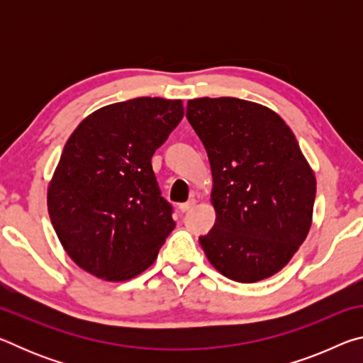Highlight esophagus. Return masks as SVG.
Here are the masks:
<instances>
[{"label": "esophagus", "mask_w": 363, "mask_h": 363, "mask_svg": "<svg viewBox=\"0 0 363 363\" xmlns=\"http://www.w3.org/2000/svg\"><path fill=\"white\" fill-rule=\"evenodd\" d=\"M195 203H196V200L195 199H190L189 201H186V203H181L179 205V211L181 213H187V211L192 210V208L195 206Z\"/></svg>", "instance_id": "1"}]
</instances>
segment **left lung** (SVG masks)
Wrapping results in <instances>:
<instances>
[{"instance_id":"8db88e82","label":"left lung","mask_w":363,"mask_h":363,"mask_svg":"<svg viewBox=\"0 0 363 363\" xmlns=\"http://www.w3.org/2000/svg\"><path fill=\"white\" fill-rule=\"evenodd\" d=\"M187 120L210 160L216 223L200 237L224 277L255 284L280 272L312 225L315 174L290 126L237 97L187 102Z\"/></svg>"}]
</instances>
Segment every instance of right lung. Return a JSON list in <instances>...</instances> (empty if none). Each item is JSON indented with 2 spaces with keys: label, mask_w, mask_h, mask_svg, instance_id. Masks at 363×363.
I'll list each match as a JSON object with an SVG mask.
<instances>
[{
  "label": "right lung",
  "mask_w": 363,
  "mask_h": 363,
  "mask_svg": "<svg viewBox=\"0 0 363 363\" xmlns=\"http://www.w3.org/2000/svg\"><path fill=\"white\" fill-rule=\"evenodd\" d=\"M184 116L181 99L138 97L97 108L67 140L48 211L70 259L107 281L149 269L176 223L152 155Z\"/></svg>",
  "instance_id": "right-lung-1"
}]
</instances>
